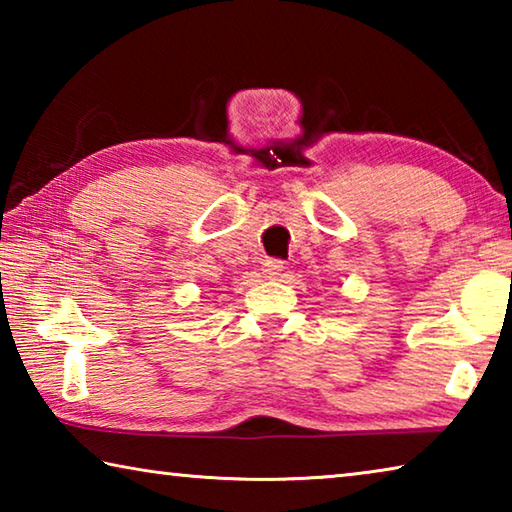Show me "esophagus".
<instances>
[{"mask_svg":"<svg viewBox=\"0 0 512 512\" xmlns=\"http://www.w3.org/2000/svg\"><path fill=\"white\" fill-rule=\"evenodd\" d=\"M282 271H284V264L280 259H266L262 266V273L264 277H268V280H277V277L282 275Z\"/></svg>","mask_w":512,"mask_h":512,"instance_id":"1","label":"esophagus"}]
</instances>
